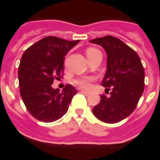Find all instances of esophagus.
Instances as JSON below:
<instances>
[{"label": "esophagus", "instance_id": "obj_1", "mask_svg": "<svg viewBox=\"0 0 160 160\" xmlns=\"http://www.w3.org/2000/svg\"><path fill=\"white\" fill-rule=\"evenodd\" d=\"M82 93L84 94V95H86V96H88V95H90L91 92H87V91H85V90H81L80 91Z\"/></svg>", "mask_w": 160, "mask_h": 160}]
</instances>
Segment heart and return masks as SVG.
Listing matches in <instances>:
<instances>
[{
  "instance_id": "b5f03b06",
  "label": "heart",
  "mask_w": 160,
  "mask_h": 160,
  "mask_svg": "<svg viewBox=\"0 0 160 160\" xmlns=\"http://www.w3.org/2000/svg\"><path fill=\"white\" fill-rule=\"evenodd\" d=\"M99 52V50H98L97 49H94V48H89L87 49V58H89L91 56L96 55ZM93 80L92 78H89V77H84V78H81V79H79V80H76V84L80 87L81 88H85V89H87L89 86H90V82L92 80Z\"/></svg>"
}]
</instances>
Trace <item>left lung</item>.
I'll list each match as a JSON object with an SVG mask.
<instances>
[{"instance_id": "8db88e82", "label": "left lung", "mask_w": 160, "mask_h": 160, "mask_svg": "<svg viewBox=\"0 0 160 160\" xmlns=\"http://www.w3.org/2000/svg\"><path fill=\"white\" fill-rule=\"evenodd\" d=\"M103 47L107 55V70L102 80L111 95H101L92 109L102 122L116 123L134 111L144 91L145 72L137 53L117 38L106 36L89 41Z\"/></svg>"}]
</instances>
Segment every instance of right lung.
Wrapping results in <instances>:
<instances>
[{
  "instance_id": "right-lung-1",
  "label": "right lung",
  "mask_w": 160,
  "mask_h": 160,
  "mask_svg": "<svg viewBox=\"0 0 160 160\" xmlns=\"http://www.w3.org/2000/svg\"><path fill=\"white\" fill-rule=\"evenodd\" d=\"M79 42L46 37L23 54L18 72L20 96L26 109L38 120L51 122L62 118L78 92L69 84L62 92L51 85L55 79L62 77L64 57Z\"/></svg>"
}]
</instances>
